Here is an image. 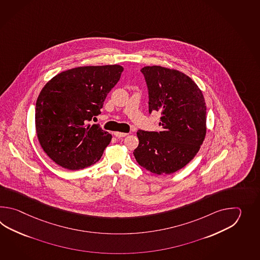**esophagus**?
Segmentation results:
<instances>
[{
  "label": "esophagus",
  "instance_id": "esophagus-1",
  "mask_svg": "<svg viewBox=\"0 0 260 260\" xmlns=\"http://www.w3.org/2000/svg\"><path fill=\"white\" fill-rule=\"evenodd\" d=\"M114 136L118 138H124L125 136H127V134L126 133L115 132L114 133Z\"/></svg>",
  "mask_w": 260,
  "mask_h": 260
}]
</instances>
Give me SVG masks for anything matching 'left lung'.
<instances>
[{"instance_id":"1","label":"left lung","mask_w":260,"mask_h":260,"mask_svg":"<svg viewBox=\"0 0 260 260\" xmlns=\"http://www.w3.org/2000/svg\"><path fill=\"white\" fill-rule=\"evenodd\" d=\"M149 90V112H160V132L138 130L134 156L156 175H169L187 166L206 135V106L198 85L183 72L160 66L141 70Z\"/></svg>"}]
</instances>
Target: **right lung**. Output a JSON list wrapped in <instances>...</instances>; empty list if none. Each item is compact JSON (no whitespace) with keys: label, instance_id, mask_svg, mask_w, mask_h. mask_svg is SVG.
Wrapping results in <instances>:
<instances>
[{"label":"right lung","instance_id":"obj_1","mask_svg":"<svg viewBox=\"0 0 260 260\" xmlns=\"http://www.w3.org/2000/svg\"><path fill=\"white\" fill-rule=\"evenodd\" d=\"M122 71L120 65L78 67L55 75L42 89L35 127L41 147L56 165L79 170L100 160L111 135L87 123L100 114Z\"/></svg>","mask_w":260,"mask_h":260}]
</instances>
